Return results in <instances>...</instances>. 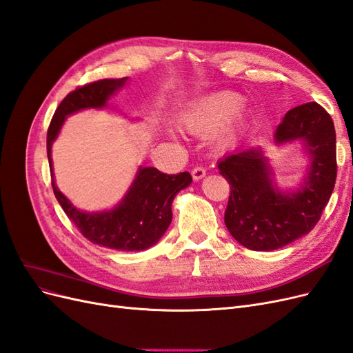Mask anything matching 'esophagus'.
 I'll list each match as a JSON object with an SVG mask.
<instances>
[{"mask_svg": "<svg viewBox=\"0 0 353 353\" xmlns=\"http://www.w3.org/2000/svg\"><path fill=\"white\" fill-rule=\"evenodd\" d=\"M191 175H193V179L194 181H199L201 178H205L206 175V169L203 166H196L193 170H191Z\"/></svg>", "mask_w": 353, "mask_h": 353, "instance_id": "1", "label": "esophagus"}]
</instances>
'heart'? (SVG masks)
I'll list each match as a JSON object with an SVG mask.
<instances>
[{"instance_id": "obj_1", "label": "heart", "mask_w": 353, "mask_h": 353, "mask_svg": "<svg viewBox=\"0 0 353 353\" xmlns=\"http://www.w3.org/2000/svg\"><path fill=\"white\" fill-rule=\"evenodd\" d=\"M241 104V95L230 91L219 92L201 100L193 109L188 110L183 117V123L190 132L206 137L213 131H216L223 123H227L240 110ZM231 137L232 130L227 126L221 132L219 140L221 143H228Z\"/></svg>"}]
</instances>
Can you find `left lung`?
Listing matches in <instances>:
<instances>
[{
  "label": "left lung",
  "mask_w": 353,
  "mask_h": 353,
  "mask_svg": "<svg viewBox=\"0 0 353 353\" xmlns=\"http://www.w3.org/2000/svg\"><path fill=\"white\" fill-rule=\"evenodd\" d=\"M274 140L279 145L293 141L305 145L311 165L296 191L275 185L261 147H243L218 163L231 188L225 225L241 245L258 252L280 249L314 230L337 176L334 123L318 103L288 110Z\"/></svg>",
  "instance_id": "1"
}]
</instances>
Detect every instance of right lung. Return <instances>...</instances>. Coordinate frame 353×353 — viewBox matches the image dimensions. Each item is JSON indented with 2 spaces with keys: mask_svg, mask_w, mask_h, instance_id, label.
<instances>
[{
  "mask_svg": "<svg viewBox=\"0 0 353 353\" xmlns=\"http://www.w3.org/2000/svg\"><path fill=\"white\" fill-rule=\"evenodd\" d=\"M126 79L95 81L69 92L51 119L47 132V154L54 196L82 236L108 249L140 252L162 239L172 221V201L181 190L191 184V175L188 172L168 175L156 168L140 166L132 185L116 208L103 212H82L57 188L51 159V145L66 116L83 109L105 108L108 100L123 87Z\"/></svg>",
  "mask_w": 353,
  "mask_h": 353,
  "instance_id": "right-lung-1",
  "label": "right lung"
}]
</instances>
